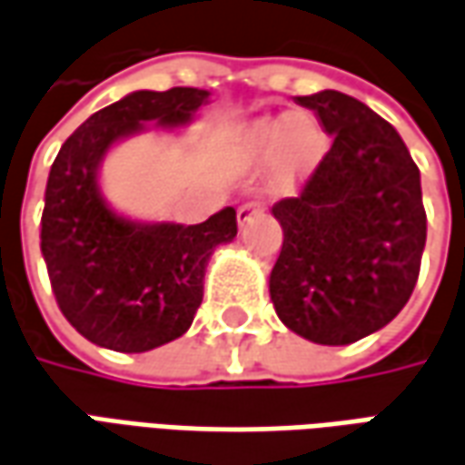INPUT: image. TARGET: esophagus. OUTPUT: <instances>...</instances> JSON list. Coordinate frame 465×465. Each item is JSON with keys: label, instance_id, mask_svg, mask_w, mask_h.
Listing matches in <instances>:
<instances>
[{"label": "esophagus", "instance_id": "34e87169", "mask_svg": "<svg viewBox=\"0 0 465 465\" xmlns=\"http://www.w3.org/2000/svg\"><path fill=\"white\" fill-rule=\"evenodd\" d=\"M255 214H261V204H255V202H245V204H240L238 207V223L240 225H248Z\"/></svg>", "mask_w": 465, "mask_h": 465}]
</instances>
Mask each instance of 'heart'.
Segmentation results:
<instances>
[{
    "mask_svg": "<svg viewBox=\"0 0 465 465\" xmlns=\"http://www.w3.org/2000/svg\"><path fill=\"white\" fill-rule=\"evenodd\" d=\"M238 152L248 164L271 162V187L291 192L319 166L326 153V131L312 114H281L251 121L240 131Z\"/></svg>",
    "mask_w": 465,
    "mask_h": 465,
    "instance_id": "obj_1",
    "label": "heart"
}]
</instances>
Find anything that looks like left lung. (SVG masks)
Listing matches in <instances>:
<instances>
[{"instance_id": "left-lung-1", "label": "left lung", "mask_w": 465, "mask_h": 465, "mask_svg": "<svg viewBox=\"0 0 465 465\" xmlns=\"http://www.w3.org/2000/svg\"><path fill=\"white\" fill-rule=\"evenodd\" d=\"M296 104L334 141L299 197L271 210L283 245L268 286L291 331L341 347L390 324L418 283L428 232L420 169L398 131L347 93Z\"/></svg>"}]
</instances>
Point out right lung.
Listing matches in <instances>:
<instances>
[{"mask_svg":"<svg viewBox=\"0 0 465 465\" xmlns=\"http://www.w3.org/2000/svg\"><path fill=\"white\" fill-rule=\"evenodd\" d=\"M207 98L200 88L129 93L73 131L50 166L40 248L60 312L98 347L134 354L179 339L200 309L210 255L238 235L232 207L200 225L136 223L98 184L116 141L149 121L187 126Z\"/></svg>","mask_w":465,"mask_h":465,"instance_id":"obj_1","label":"right lung"}]
</instances>
